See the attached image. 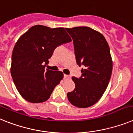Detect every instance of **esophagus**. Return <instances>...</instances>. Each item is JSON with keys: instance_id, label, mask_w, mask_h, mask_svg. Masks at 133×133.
<instances>
[{"instance_id": "obj_1", "label": "esophagus", "mask_w": 133, "mask_h": 133, "mask_svg": "<svg viewBox=\"0 0 133 133\" xmlns=\"http://www.w3.org/2000/svg\"><path fill=\"white\" fill-rule=\"evenodd\" d=\"M71 77H70V76L69 75H66V74H64V79H65V80H68V79H70Z\"/></svg>"}]
</instances>
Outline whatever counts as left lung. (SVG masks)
I'll return each mask as SVG.
<instances>
[{
    "mask_svg": "<svg viewBox=\"0 0 133 133\" xmlns=\"http://www.w3.org/2000/svg\"><path fill=\"white\" fill-rule=\"evenodd\" d=\"M73 39L77 64L83 65L82 76L72 77L75 89L68 93L73 105L89 108L101 99L106 90L112 72L109 45L100 32L89 27L65 28Z\"/></svg>",
    "mask_w": 133,
    "mask_h": 133,
    "instance_id": "8db88e82",
    "label": "left lung"
}]
</instances>
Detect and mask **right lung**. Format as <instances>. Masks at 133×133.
I'll use <instances>...</instances> for the list:
<instances>
[{"label":"right lung","mask_w":133,"mask_h":133,"mask_svg":"<svg viewBox=\"0 0 133 133\" xmlns=\"http://www.w3.org/2000/svg\"><path fill=\"white\" fill-rule=\"evenodd\" d=\"M72 39L63 28L31 27L17 41L11 58V74L19 94L33 103L49 99L63 78L61 71L45 70L55 49Z\"/></svg>","instance_id":"right-lung-1"}]
</instances>
